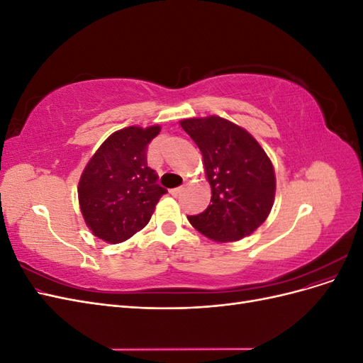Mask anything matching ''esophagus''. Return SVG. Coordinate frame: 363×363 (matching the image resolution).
Listing matches in <instances>:
<instances>
[{
  "mask_svg": "<svg viewBox=\"0 0 363 363\" xmlns=\"http://www.w3.org/2000/svg\"><path fill=\"white\" fill-rule=\"evenodd\" d=\"M183 191H184L183 186H179V188H174V189H171V195H172V196H179Z\"/></svg>",
  "mask_w": 363,
  "mask_h": 363,
  "instance_id": "1",
  "label": "esophagus"
}]
</instances>
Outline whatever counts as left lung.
<instances>
[{"label": "left lung", "mask_w": 363, "mask_h": 363, "mask_svg": "<svg viewBox=\"0 0 363 363\" xmlns=\"http://www.w3.org/2000/svg\"><path fill=\"white\" fill-rule=\"evenodd\" d=\"M182 128L200 148L211 204L188 216L200 233L216 242L251 235L268 218L276 175L267 152L248 131L219 116L183 119Z\"/></svg>", "instance_id": "8db88e82"}]
</instances>
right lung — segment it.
<instances>
[{"instance_id":"add662e5","label":"right lung","mask_w":363,"mask_h":363,"mask_svg":"<svg viewBox=\"0 0 363 363\" xmlns=\"http://www.w3.org/2000/svg\"><path fill=\"white\" fill-rule=\"evenodd\" d=\"M159 131V125L118 130L86 164L79 183L80 208L87 227L106 242H124L144 228L168 192L147 163L148 144Z\"/></svg>"}]
</instances>
